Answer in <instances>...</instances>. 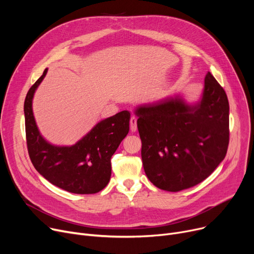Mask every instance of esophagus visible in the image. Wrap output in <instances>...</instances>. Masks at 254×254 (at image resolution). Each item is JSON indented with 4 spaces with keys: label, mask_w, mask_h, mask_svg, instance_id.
<instances>
[{
    "label": "esophagus",
    "mask_w": 254,
    "mask_h": 254,
    "mask_svg": "<svg viewBox=\"0 0 254 254\" xmlns=\"http://www.w3.org/2000/svg\"><path fill=\"white\" fill-rule=\"evenodd\" d=\"M129 125H130V130L131 131H136L137 130V118L135 116H131L129 120Z\"/></svg>",
    "instance_id": "1"
}]
</instances>
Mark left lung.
Returning a JSON list of instances; mask_svg holds the SVG:
<instances>
[{"instance_id": "1", "label": "left lung", "mask_w": 254, "mask_h": 254, "mask_svg": "<svg viewBox=\"0 0 254 254\" xmlns=\"http://www.w3.org/2000/svg\"><path fill=\"white\" fill-rule=\"evenodd\" d=\"M229 112L226 93L210 72L195 102L178 95L138 107L141 156L150 182L175 192L209 177L228 150Z\"/></svg>"}]
</instances>
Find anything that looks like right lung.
Wrapping results in <instances>:
<instances>
[{"instance_id": "right-lung-1", "label": "right lung", "mask_w": 254, "mask_h": 254, "mask_svg": "<svg viewBox=\"0 0 254 254\" xmlns=\"http://www.w3.org/2000/svg\"><path fill=\"white\" fill-rule=\"evenodd\" d=\"M43 75L30 88L24 101L26 144L35 169L51 184L72 193L90 194L106 188L111 177V156L129 130L128 111L102 119L73 145H55L39 130L33 99Z\"/></svg>"}]
</instances>
